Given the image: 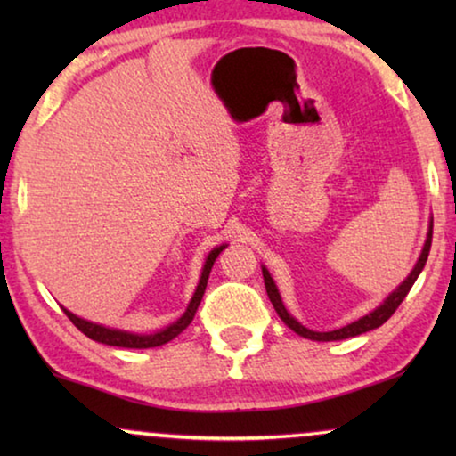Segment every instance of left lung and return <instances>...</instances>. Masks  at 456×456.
Here are the masks:
<instances>
[{"label":"left lung","mask_w":456,"mask_h":456,"mask_svg":"<svg viewBox=\"0 0 456 456\" xmlns=\"http://www.w3.org/2000/svg\"><path fill=\"white\" fill-rule=\"evenodd\" d=\"M432 228H434V220H429V228H428V236H426V242H423V248H421V255L419 259H417V264L413 270L407 278L403 280L401 284L396 286L395 290L390 292L388 297L384 298L382 303L378 305L376 309L370 311V314L359 317L357 322L353 323H346L345 328H338V330H332V332H315V330H309L305 328L301 322H297L295 317H292L289 311H286L284 303H282V297H280L278 292V286L273 282L272 273L267 272L265 265H261V272H264V282H265V290H267V297H270V301L273 305V309H276V314L280 315V320H282L286 326H289L292 332H297L298 336H303V338H309V340H317V342H332V340H345V338H353V336H359V334H365L370 332V330H376L382 326L384 322L390 320V315L395 314L398 309V305L404 301V297L409 295L411 286L415 284L417 276H419L423 267H426V261H428V255H429V247H432Z\"/></svg>","instance_id":"1"}]
</instances>
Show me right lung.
I'll use <instances>...</instances> for the list:
<instances>
[{"mask_svg":"<svg viewBox=\"0 0 456 456\" xmlns=\"http://www.w3.org/2000/svg\"><path fill=\"white\" fill-rule=\"evenodd\" d=\"M226 247L228 245H220V247H216L214 251H209L208 257H205V264H203V270H201V278H199V284H197V289H195V295H192V298H191L189 307H186L184 314L180 315L176 322L170 323V326L158 330V332H153V334H134V332H126V330L108 328V326H102V323L83 320V317L74 315L72 311H68L66 307H64V314L70 317V322L80 330V332H83L85 336H89L91 340L102 342V345L122 346V348H153V346L166 345V342H170V340L176 338V336L183 332V330L189 328V323L192 322V317H195V314H197L199 303H201V298L205 295V286H208L209 272H211V267H214V261L217 259V255H220Z\"/></svg>","mask_w":456,"mask_h":456,"instance_id":"1","label":"right lung"}]
</instances>
